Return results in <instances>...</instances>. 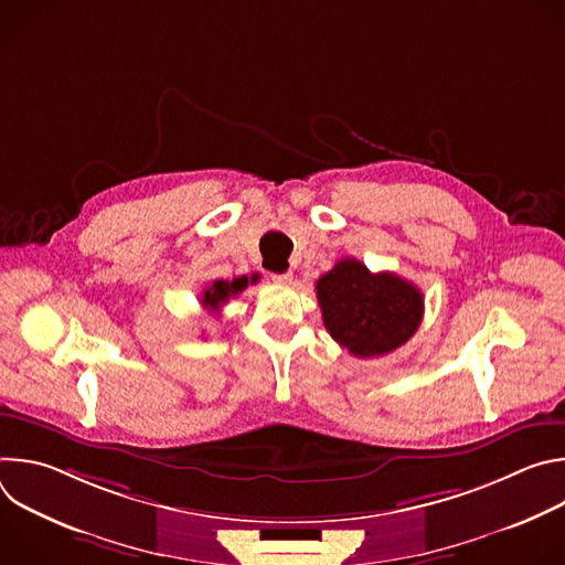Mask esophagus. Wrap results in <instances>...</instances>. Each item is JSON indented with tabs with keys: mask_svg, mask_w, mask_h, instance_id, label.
<instances>
[{
	"mask_svg": "<svg viewBox=\"0 0 565 565\" xmlns=\"http://www.w3.org/2000/svg\"><path fill=\"white\" fill-rule=\"evenodd\" d=\"M273 281L275 284H290L292 281V273H275Z\"/></svg>",
	"mask_w": 565,
	"mask_h": 565,
	"instance_id": "obj_1",
	"label": "esophagus"
}]
</instances>
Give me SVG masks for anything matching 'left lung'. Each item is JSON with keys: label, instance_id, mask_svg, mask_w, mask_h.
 <instances>
[{"label": "left lung", "instance_id": "1", "mask_svg": "<svg viewBox=\"0 0 565 565\" xmlns=\"http://www.w3.org/2000/svg\"><path fill=\"white\" fill-rule=\"evenodd\" d=\"M317 299L331 338L355 358H380L407 344L423 321V292L393 273H371L344 257L317 279Z\"/></svg>", "mask_w": 565, "mask_h": 565}]
</instances>
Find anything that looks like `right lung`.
Here are the masks:
<instances>
[{"mask_svg":"<svg viewBox=\"0 0 565 565\" xmlns=\"http://www.w3.org/2000/svg\"><path fill=\"white\" fill-rule=\"evenodd\" d=\"M255 281V277H253ZM248 286V277H236L232 281H225V279H216L212 281L203 295H201V306L210 312V315H221V308L227 303L230 297H236L241 290H244Z\"/></svg>","mask_w":565,"mask_h":565,"instance_id":"add662e5","label":"right lung"}]
</instances>
